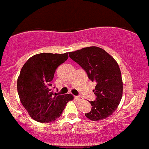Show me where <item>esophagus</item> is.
<instances>
[{"instance_id": "34e87169", "label": "esophagus", "mask_w": 149, "mask_h": 149, "mask_svg": "<svg viewBox=\"0 0 149 149\" xmlns=\"http://www.w3.org/2000/svg\"><path fill=\"white\" fill-rule=\"evenodd\" d=\"M75 98H76L77 101H82L83 100V98H81V97L80 96H75Z\"/></svg>"}]
</instances>
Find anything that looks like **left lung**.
<instances>
[{
	"instance_id": "obj_1",
	"label": "left lung",
	"mask_w": 149,
	"mask_h": 149,
	"mask_svg": "<svg viewBox=\"0 0 149 149\" xmlns=\"http://www.w3.org/2000/svg\"><path fill=\"white\" fill-rule=\"evenodd\" d=\"M69 56L96 84L93 91L96 99L89 101L92 108L86 116L93 121L110 116L118 108L123 95V81L118 63L105 50L96 46L69 52Z\"/></svg>"
}]
</instances>
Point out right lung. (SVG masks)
I'll use <instances>...</instances> for the list:
<instances>
[{"label":"right lung","mask_w":149,"mask_h":149,"mask_svg":"<svg viewBox=\"0 0 149 149\" xmlns=\"http://www.w3.org/2000/svg\"><path fill=\"white\" fill-rule=\"evenodd\" d=\"M68 53L34 55L22 67L17 81L20 101L33 119L50 123L61 116L73 95L54 94L52 81L58 66L68 59Z\"/></svg>","instance_id":"1"}]
</instances>
